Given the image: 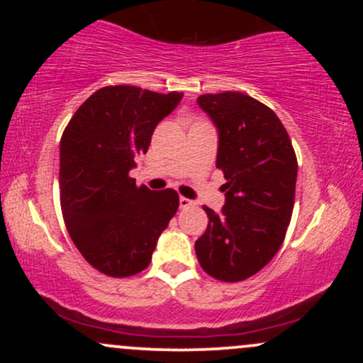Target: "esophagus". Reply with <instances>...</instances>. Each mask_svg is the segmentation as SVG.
Instances as JSON below:
<instances>
[{"instance_id":"obj_1","label":"esophagus","mask_w":363,"mask_h":363,"mask_svg":"<svg viewBox=\"0 0 363 363\" xmlns=\"http://www.w3.org/2000/svg\"><path fill=\"white\" fill-rule=\"evenodd\" d=\"M179 206H181L182 210H186V208L194 206V201H191V199H187V198H184V196H181V198H179Z\"/></svg>"}]
</instances>
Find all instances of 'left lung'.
Wrapping results in <instances>:
<instances>
[{
    "label": "left lung",
    "mask_w": 363,
    "mask_h": 363,
    "mask_svg": "<svg viewBox=\"0 0 363 363\" xmlns=\"http://www.w3.org/2000/svg\"><path fill=\"white\" fill-rule=\"evenodd\" d=\"M218 129L216 167L227 182L220 213L205 208L206 232L196 240L199 264L220 281H242L278 252L291 218L297 157L278 116L240 91L199 95Z\"/></svg>",
    "instance_id": "left-lung-1"
}]
</instances>
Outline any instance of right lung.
<instances>
[{"mask_svg":"<svg viewBox=\"0 0 363 363\" xmlns=\"http://www.w3.org/2000/svg\"><path fill=\"white\" fill-rule=\"evenodd\" d=\"M181 91L104 86L78 107L60 145L61 210L69 237L95 269L124 278L143 272L179 208L174 189L136 186L129 170Z\"/></svg>","mask_w":363,"mask_h":363,"instance_id":"right-lung-1","label":"right lung"}]
</instances>
